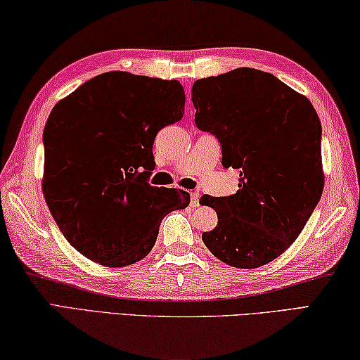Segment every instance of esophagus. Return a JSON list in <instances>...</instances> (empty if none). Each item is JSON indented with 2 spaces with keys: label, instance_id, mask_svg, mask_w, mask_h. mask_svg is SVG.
<instances>
[{
  "label": "esophagus",
  "instance_id": "1",
  "mask_svg": "<svg viewBox=\"0 0 360 360\" xmlns=\"http://www.w3.org/2000/svg\"><path fill=\"white\" fill-rule=\"evenodd\" d=\"M199 198H200L199 191H193L191 193V205L193 207H198L199 205Z\"/></svg>",
  "mask_w": 360,
  "mask_h": 360
}]
</instances>
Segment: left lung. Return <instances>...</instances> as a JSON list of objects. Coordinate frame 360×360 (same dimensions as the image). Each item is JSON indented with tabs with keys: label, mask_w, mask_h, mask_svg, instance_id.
<instances>
[{
	"label": "left lung",
	"mask_w": 360,
	"mask_h": 360,
	"mask_svg": "<svg viewBox=\"0 0 360 360\" xmlns=\"http://www.w3.org/2000/svg\"><path fill=\"white\" fill-rule=\"evenodd\" d=\"M191 101L198 128L221 145L223 167L240 170L236 194L200 198L218 215L202 240L232 267H261L291 247L323 194L318 113L305 96L253 68L196 80Z\"/></svg>",
	"instance_id": "left-lung-1"
}]
</instances>
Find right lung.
Here are the masks:
<instances>
[{"label":"right lung","instance_id":"right-lung-1","mask_svg":"<svg viewBox=\"0 0 360 360\" xmlns=\"http://www.w3.org/2000/svg\"><path fill=\"white\" fill-rule=\"evenodd\" d=\"M184 110L180 82L123 71L96 75L53 107L42 136V190L80 255L107 267L141 261L162 218L190 204L184 190L148 184L158 131Z\"/></svg>","mask_w":360,"mask_h":360}]
</instances>
